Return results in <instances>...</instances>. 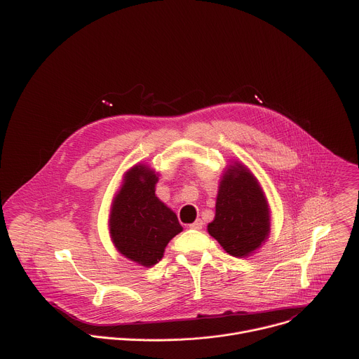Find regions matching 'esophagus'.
<instances>
[{
  "instance_id": "34e87169",
  "label": "esophagus",
  "mask_w": 359,
  "mask_h": 359,
  "mask_svg": "<svg viewBox=\"0 0 359 359\" xmlns=\"http://www.w3.org/2000/svg\"><path fill=\"white\" fill-rule=\"evenodd\" d=\"M190 229H193V230H200V229H203V222L198 219V220H196L193 224H190Z\"/></svg>"
}]
</instances>
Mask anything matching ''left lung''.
Returning <instances> with one entry per match:
<instances>
[{
  "instance_id": "left-lung-1",
  "label": "left lung",
  "mask_w": 359,
  "mask_h": 359,
  "mask_svg": "<svg viewBox=\"0 0 359 359\" xmlns=\"http://www.w3.org/2000/svg\"><path fill=\"white\" fill-rule=\"evenodd\" d=\"M271 212L266 193L251 170L233 161L222 175L215 220L209 234L233 257L252 255L269 238Z\"/></svg>"
}]
</instances>
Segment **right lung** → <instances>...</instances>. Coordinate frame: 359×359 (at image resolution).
<instances>
[{"label": "right lung", "instance_id": "1", "mask_svg": "<svg viewBox=\"0 0 359 359\" xmlns=\"http://www.w3.org/2000/svg\"><path fill=\"white\" fill-rule=\"evenodd\" d=\"M158 182L155 169L137 163L123 175L111 204V240L119 254L142 267L159 263L169 241L183 230L176 213L156 196Z\"/></svg>", "mask_w": 359, "mask_h": 359}]
</instances>
